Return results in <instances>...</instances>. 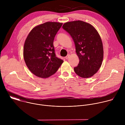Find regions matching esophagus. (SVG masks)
Segmentation results:
<instances>
[{
	"mask_svg": "<svg viewBox=\"0 0 125 125\" xmlns=\"http://www.w3.org/2000/svg\"><path fill=\"white\" fill-rule=\"evenodd\" d=\"M69 57H70V55H69V54H68V55L65 57V58H66V59H68V58H69Z\"/></svg>",
	"mask_w": 125,
	"mask_h": 125,
	"instance_id": "1",
	"label": "esophagus"
}]
</instances>
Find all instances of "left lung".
Wrapping results in <instances>:
<instances>
[{"instance_id": "8db88e82", "label": "left lung", "mask_w": 125, "mask_h": 125, "mask_svg": "<svg viewBox=\"0 0 125 125\" xmlns=\"http://www.w3.org/2000/svg\"><path fill=\"white\" fill-rule=\"evenodd\" d=\"M63 29L72 38L80 60L75 72L83 78L94 76L101 66L103 48L100 35L91 24L82 21L65 23Z\"/></svg>"}]
</instances>
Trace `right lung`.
I'll return each mask as SVG.
<instances>
[{"label":"right lung","mask_w":125,"mask_h":125,"mask_svg":"<svg viewBox=\"0 0 125 125\" xmlns=\"http://www.w3.org/2000/svg\"><path fill=\"white\" fill-rule=\"evenodd\" d=\"M62 24L46 22L33 28L28 35L24 46V58L31 72L37 77H50L63 62L56 57L53 46V41Z\"/></svg>","instance_id":"1"}]
</instances>
